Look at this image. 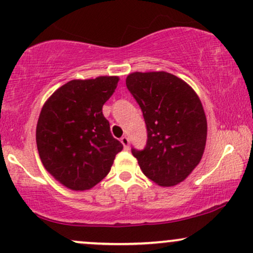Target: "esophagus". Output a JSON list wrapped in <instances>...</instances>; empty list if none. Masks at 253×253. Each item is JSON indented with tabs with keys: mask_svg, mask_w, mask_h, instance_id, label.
Masks as SVG:
<instances>
[{
	"mask_svg": "<svg viewBox=\"0 0 253 253\" xmlns=\"http://www.w3.org/2000/svg\"><path fill=\"white\" fill-rule=\"evenodd\" d=\"M120 141H121V144L124 145L125 150H128V148H129V138H128V136L124 135L123 138L120 139Z\"/></svg>",
	"mask_w": 253,
	"mask_h": 253,
	"instance_id": "esophagus-1",
	"label": "esophagus"
}]
</instances>
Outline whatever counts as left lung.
I'll return each mask as SVG.
<instances>
[{
    "label": "left lung",
    "instance_id": "obj_1",
    "mask_svg": "<svg viewBox=\"0 0 253 253\" xmlns=\"http://www.w3.org/2000/svg\"><path fill=\"white\" fill-rule=\"evenodd\" d=\"M126 86L144 115L147 141L132 148L144 174L160 186H174L202 160L208 121L196 92L166 72H135Z\"/></svg>",
    "mask_w": 253,
    "mask_h": 253
}]
</instances>
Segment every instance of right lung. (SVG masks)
Listing matches in <instances>:
<instances>
[{"instance_id": "obj_1", "label": "right lung", "mask_w": 253, "mask_h": 253, "mask_svg": "<svg viewBox=\"0 0 253 253\" xmlns=\"http://www.w3.org/2000/svg\"><path fill=\"white\" fill-rule=\"evenodd\" d=\"M118 77L72 80L45 101L36 126V145L44 169L63 186L89 190L111 171L124 148L113 138L102 106Z\"/></svg>"}]
</instances>
